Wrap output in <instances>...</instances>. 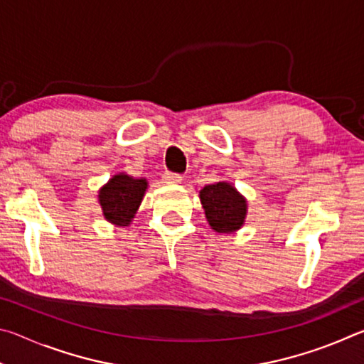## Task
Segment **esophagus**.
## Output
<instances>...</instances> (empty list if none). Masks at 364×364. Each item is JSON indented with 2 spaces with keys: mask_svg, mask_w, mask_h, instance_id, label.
Instances as JSON below:
<instances>
[{
  "mask_svg": "<svg viewBox=\"0 0 364 364\" xmlns=\"http://www.w3.org/2000/svg\"><path fill=\"white\" fill-rule=\"evenodd\" d=\"M183 181V178L176 173H165L164 175V183L167 184H180Z\"/></svg>",
  "mask_w": 364,
  "mask_h": 364,
  "instance_id": "obj_1",
  "label": "esophagus"
}]
</instances>
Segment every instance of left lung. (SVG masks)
<instances>
[{"label":"left lung","mask_w":364,"mask_h":364,"mask_svg":"<svg viewBox=\"0 0 364 364\" xmlns=\"http://www.w3.org/2000/svg\"><path fill=\"white\" fill-rule=\"evenodd\" d=\"M205 218L218 234H231L245 225L247 199L228 181H217L199 191Z\"/></svg>","instance_id":"left-lung-1"}]
</instances>
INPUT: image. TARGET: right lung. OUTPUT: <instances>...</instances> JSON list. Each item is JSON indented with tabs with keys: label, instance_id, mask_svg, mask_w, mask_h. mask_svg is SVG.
<instances>
[{
	"label": "right lung",
	"instance_id": "add662e5",
	"mask_svg": "<svg viewBox=\"0 0 364 364\" xmlns=\"http://www.w3.org/2000/svg\"><path fill=\"white\" fill-rule=\"evenodd\" d=\"M149 186L146 178H134L125 171L115 173L97 191L104 218L115 226H130Z\"/></svg>",
	"mask_w": 364,
	"mask_h": 364
}]
</instances>
